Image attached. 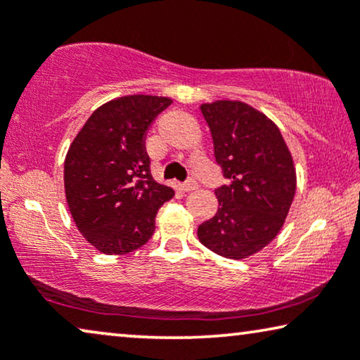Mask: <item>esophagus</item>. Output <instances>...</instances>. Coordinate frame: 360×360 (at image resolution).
<instances>
[{"instance_id": "34e87169", "label": "esophagus", "mask_w": 360, "mask_h": 360, "mask_svg": "<svg viewBox=\"0 0 360 360\" xmlns=\"http://www.w3.org/2000/svg\"><path fill=\"white\" fill-rule=\"evenodd\" d=\"M196 186L198 185H196V181L193 179H188L186 181H184V184H180V188L184 191H191V190H195Z\"/></svg>"}]
</instances>
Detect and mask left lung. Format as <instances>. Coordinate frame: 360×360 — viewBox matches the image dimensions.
Here are the masks:
<instances>
[{"label":"left lung","mask_w":360,"mask_h":360,"mask_svg":"<svg viewBox=\"0 0 360 360\" xmlns=\"http://www.w3.org/2000/svg\"><path fill=\"white\" fill-rule=\"evenodd\" d=\"M200 110L228 185L216 188L218 213L198 226V239L223 257L245 259L285 223L297 190L292 154L278 127L243 101L206 103Z\"/></svg>","instance_id":"obj_1"}]
</instances>
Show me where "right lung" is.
Instances as JSON below:
<instances>
[{"label": "right lung", "mask_w": 360, "mask_h": 360, "mask_svg": "<svg viewBox=\"0 0 360 360\" xmlns=\"http://www.w3.org/2000/svg\"><path fill=\"white\" fill-rule=\"evenodd\" d=\"M170 98L131 95L93 111L63 164L68 210L93 248L108 255L139 249L155 231V214L174 198L150 175L146 132Z\"/></svg>", "instance_id": "1"}]
</instances>
